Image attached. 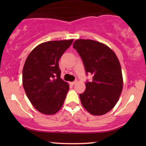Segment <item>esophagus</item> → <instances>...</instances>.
<instances>
[{
  "instance_id": "1",
  "label": "esophagus",
  "mask_w": 146,
  "mask_h": 146,
  "mask_svg": "<svg viewBox=\"0 0 146 146\" xmlns=\"http://www.w3.org/2000/svg\"><path fill=\"white\" fill-rule=\"evenodd\" d=\"M76 83H77V80H75V81L72 82H71V84H72V85H75Z\"/></svg>"
}]
</instances>
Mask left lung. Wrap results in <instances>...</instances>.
<instances>
[{
    "label": "left lung",
    "instance_id": "left-lung-1",
    "mask_svg": "<svg viewBox=\"0 0 146 146\" xmlns=\"http://www.w3.org/2000/svg\"><path fill=\"white\" fill-rule=\"evenodd\" d=\"M73 48L82 60L86 75H93V81H86L85 91L80 94L82 104L92 115H104L116 105L122 91L119 61L108 46L93 40H77Z\"/></svg>",
    "mask_w": 146,
    "mask_h": 146
}]
</instances>
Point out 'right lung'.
I'll list each match as a JSON object with an SVG mask.
<instances>
[{
    "label": "right lung",
    "instance_id": "add662e5",
    "mask_svg": "<svg viewBox=\"0 0 146 146\" xmlns=\"http://www.w3.org/2000/svg\"><path fill=\"white\" fill-rule=\"evenodd\" d=\"M73 40L48 41L33 48L23 70V84L35 108L46 115L56 113L62 106L69 86L60 78L59 60Z\"/></svg>",
    "mask_w": 146,
    "mask_h": 146
}]
</instances>
